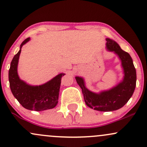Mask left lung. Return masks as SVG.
I'll list each match as a JSON object with an SVG mask.
<instances>
[{"mask_svg": "<svg viewBox=\"0 0 147 147\" xmlns=\"http://www.w3.org/2000/svg\"><path fill=\"white\" fill-rule=\"evenodd\" d=\"M106 41L108 50L114 51L122 61L124 72L122 82L111 90L96 94L86 88L82 77H76V80L88 107L99 111H113L123 107L132 96L136 86V71L129 54L122 50L115 41L110 38H106Z\"/></svg>", "mask_w": 147, "mask_h": 147, "instance_id": "left-lung-1", "label": "left lung"}]
</instances>
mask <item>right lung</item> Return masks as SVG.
I'll list each match as a JSON object with an SVG mask.
<instances>
[{"mask_svg": "<svg viewBox=\"0 0 147 147\" xmlns=\"http://www.w3.org/2000/svg\"><path fill=\"white\" fill-rule=\"evenodd\" d=\"M29 40L30 38H27L23 41L21 49ZM21 49L14 55L9 70V86L13 95L23 107L28 110L41 111L53 109L58 103L61 80L65 74L61 73L50 82L38 86H32L25 84L19 79L17 73Z\"/></svg>", "mask_w": 147, "mask_h": 147, "instance_id": "add662e5", "label": "right lung"}]
</instances>
